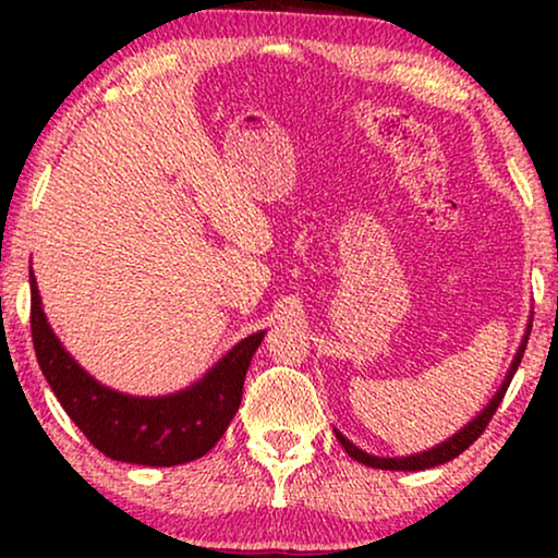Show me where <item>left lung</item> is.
<instances>
[{
	"mask_svg": "<svg viewBox=\"0 0 558 558\" xmlns=\"http://www.w3.org/2000/svg\"><path fill=\"white\" fill-rule=\"evenodd\" d=\"M533 323V319H531ZM531 323L529 327H525V335L521 340V348H518V353L513 357V363H510L508 368V376L506 380H502V386L498 388V393L493 396V401L487 403V407L480 411V414L472 418V422L464 426V429H460L454 434V437H449L447 441H441V445L426 449V452H418V454H411V457H376V454H368L363 452V449H357L353 441H350L348 437H342L340 432H335V437H338V441L342 445V449L353 457V460H357L361 464H368V468H376V470H403V472H418V470H429V468H437V464H445L449 460H454L457 454H462L464 449H468L472 441H475L480 434L485 432V426L490 424V418L495 411H498L502 396H506L510 380H513L518 365H521V357L525 353V342H529V335H531Z\"/></svg>",
	"mask_w": 558,
	"mask_h": 558,
	"instance_id": "8db88e82",
	"label": "left lung"
}]
</instances>
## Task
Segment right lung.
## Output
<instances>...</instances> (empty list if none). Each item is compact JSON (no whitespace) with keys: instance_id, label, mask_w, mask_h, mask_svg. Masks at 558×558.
Listing matches in <instances>:
<instances>
[{"instance_id":"obj_1","label":"right lung","mask_w":558,"mask_h":558,"mask_svg":"<svg viewBox=\"0 0 558 558\" xmlns=\"http://www.w3.org/2000/svg\"><path fill=\"white\" fill-rule=\"evenodd\" d=\"M29 294V327L43 376L65 414L98 452L117 462L172 468L208 454L223 437L239 411L243 378L262 345L264 330L243 338L185 391L144 399L101 386L68 355L45 319L33 271Z\"/></svg>"}]
</instances>
